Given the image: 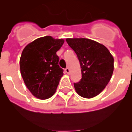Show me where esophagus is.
I'll use <instances>...</instances> for the list:
<instances>
[{
    "label": "esophagus",
    "instance_id": "34e87169",
    "mask_svg": "<svg viewBox=\"0 0 132 132\" xmlns=\"http://www.w3.org/2000/svg\"><path fill=\"white\" fill-rule=\"evenodd\" d=\"M65 71H66V73L67 74H70V69L68 68H67L65 69Z\"/></svg>",
    "mask_w": 132,
    "mask_h": 132
}]
</instances>
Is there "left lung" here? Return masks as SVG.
<instances>
[{
  "instance_id": "1",
  "label": "left lung",
  "mask_w": 132,
  "mask_h": 132,
  "mask_svg": "<svg viewBox=\"0 0 132 132\" xmlns=\"http://www.w3.org/2000/svg\"><path fill=\"white\" fill-rule=\"evenodd\" d=\"M80 62L82 78L74 84L78 95L85 98L96 96L110 81L114 71V58L102 44L87 38H67Z\"/></svg>"
}]
</instances>
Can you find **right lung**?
<instances>
[{
    "label": "right lung",
    "instance_id": "right-lung-1",
    "mask_svg": "<svg viewBox=\"0 0 132 132\" xmlns=\"http://www.w3.org/2000/svg\"><path fill=\"white\" fill-rule=\"evenodd\" d=\"M64 43L63 39L47 36L30 43L22 51L21 75L25 86L36 98L46 100L55 94L63 76L56 52Z\"/></svg>",
    "mask_w": 132,
    "mask_h": 132
}]
</instances>
